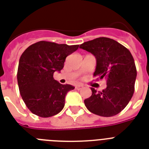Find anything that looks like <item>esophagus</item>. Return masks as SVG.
<instances>
[{
  "mask_svg": "<svg viewBox=\"0 0 149 149\" xmlns=\"http://www.w3.org/2000/svg\"><path fill=\"white\" fill-rule=\"evenodd\" d=\"M83 87V85H77V86H76V89H78V90H79V89H82Z\"/></svg>",
  "mask_w": 149,
  "mask_h": 149,
  "instance_id": "34e87169",
  "label": "esophagus"
}]
</instances>
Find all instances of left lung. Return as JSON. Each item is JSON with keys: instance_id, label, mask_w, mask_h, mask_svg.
<instances>
[{"instance_id": "8db88e82", "label": "left lung", "mask_w": 149, "mask_h": 149, "mask_svg": "<svg viewBox=\"0 0 149 149\" xmlns=\"http://www.w3.org/2000/svg\"><path fill=\"white\" fill-rule=\"evenodd\" d=\"M79 48L95 56L94 77L107 79V86L102 92L91 88L92 95L84 100L85 106L89 112L100 116H116L133 95L137 76L133 56L124 46L107 37L87 41Z\"/></svg>"}]
</instances>
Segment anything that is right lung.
<instances>
[{
    "mask_svg": "<svg viewBox=\"0 0 149 149\" xmlns=\"http://www.w3.org/2000/svg\"><path fill=\"white\" fill-rule=\"evenodd\" d=\"M78 47L39 41L23 53L18 65L17 83L20 95L32 113L47 118L63 109L66 95L75 87L60 84L54 79V73L60 72L66 56Z\"/></svg>",
    "mask_w": 149,
    "mask_h": 149,
    "instance_id": "1",
    "label": "right lung"
}]
</instances>
